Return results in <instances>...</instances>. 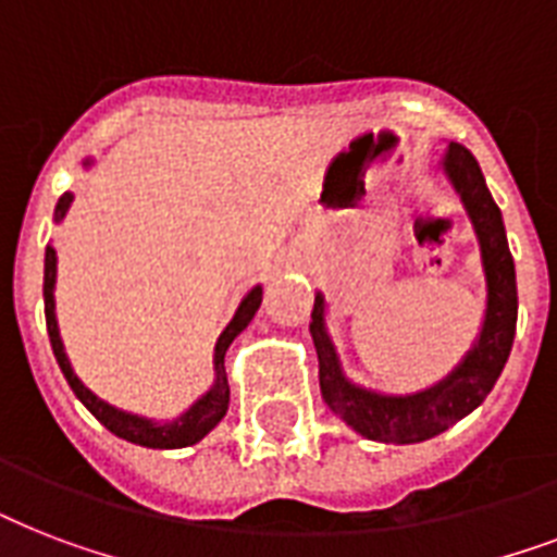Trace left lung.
I'll use <instances>...</instances> for the list:
<instances>
[{"instance_id":"left-lung-1","label":"left lung","mask_w":557,"mask_h":557,"mask_svg":"<svg viewBox=\"0 0 557 557\" xmlns=\"http://www.w3.org/2000/svg\"><path fill=\"white\" fill-rule=\"evenodd\" d=\"M442 170L474 222L480 253H483L485 288H488L483 330L474 349L462 358V364L445 381L413 396H381L372 389L356 387L352 381L344 379L335 347L326 335L323 295L314 297L309 332L318 349L321 393L326 405L367 440L405 445L448 431L450 424H457L462 416L483 405V398L492 393L494 381L500 379L503 367L509 361L515 326H518V283H515V260L506 243L500 208L494 205L492 193L485 187L483 170L462 144H448Z\"/></svg>"}]
</instances>
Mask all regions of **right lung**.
<instances>
[{
    "mask_svg": "<svg viewBox=\"0 0 557 557\" xmlns=\"http://www.w3.org/2000/svg\"><path fill=\"white\" fill-rule=\"evenodd\" d=\"M89 164V161H86ZM72 193H63L60 201L54 208V219L65 216V210L72 205ZM54 280H57V251L48 245L46 248V277H42V297H46V326H48V338H51V349H54V358L60 370H63L69 387L74 389V396L81 398L83 405L89 407V413L98 419L107 431H112L115 436L126 442H135V445H144V448H187V445H196L199 440H205L219 422L222 416L227 413V401H231V389H227V375H225V352L231 347V341L239 335V332L251 323V318L257 314L262 304V288H251L245 300L236 309L234 321L227 323L225 332L219 335L216 341V352H213V370H216V381L213 387L205 393V396L196 401V405L182 413L176 422H152V419H144V416H133L117 410V407L107 405L103 398H98L91 393L86 384H83L77 375H74L72 364L63 352V341H60V330H57V318H54Z\"/></svg>",
    "mask_w": 557,
    "mask_h": 557,
    "instance_id": "1",
    "label": "right lung"
}]
</instances>
